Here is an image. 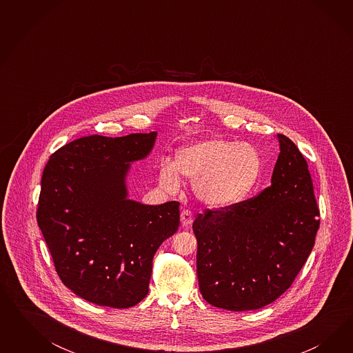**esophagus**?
Here are the masks:
<instances>
[{"mask_svg": "<svg viewBox=\"0 0 353 353\" xmlns=\"http://www.w3.org/2000/svg\"><path fill=\"white\" fill-rule=\"evenodd\" d=\"M180 219H181V224L183 226H189V225L192 224V220H194V216H192V211L182 210Z\"/></svg>", "mask_w": 353, "mask_h": 353, "instance_id": "obj_1", "label": "esophagus"}]
</instances>
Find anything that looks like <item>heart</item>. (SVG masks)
<instances>
[{
  "label": "heart",
  "instance_id": "heart-1",
  "mask_svg": "<svg viewBox=\"0 0 353 353\" xmlns=\"http://www.w3.org/2000/svg\"><path fill=\"white\" fill-rule=\"evenodd\" d=\"M260 172L261 158L255 146L208 139L179 150L174 164L161 161L159 182L167 190H177L181 173L192 180L194 192L202 202L225 208L246 199L256 186Z\"/></svg>",
  "mask_w": 353,
  "mask_h": 353
}]
</instances>
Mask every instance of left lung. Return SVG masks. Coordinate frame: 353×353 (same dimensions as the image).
<instances>
[{
	"label": "left lung",
	"mask_w": 353,
	"mask_h": 353,
	"mask_svg": "<svg viewBox=\"0 0 353 353\" xmlns=\"http://www.w3.org/2000/svg\"><path fill=\"white\" fill-rule=\"evenodd\" d=\"M272 185L255 198L192 223L196 274L203 299L223 310H254L278 299L305 264L320 228L308 164L277 134Z\"/></svg>",
	"instance_id": "1"
}]
</instances>
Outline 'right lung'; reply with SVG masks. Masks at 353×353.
<instances>
[{"instance_id": "obj_1", "label": "right lung", "mask_w": 353, "mask_h": 353, "mask_svg": "<svg viewBox=\"0 0 353 353\" xmlns=\"http://www.w3.org/2000/svg\"><path fill=\"white\" fill-rule=\"evenodd\" d=\"M155 139L157 132L81 137L45 165L37 224L64 286L97 305L124 310L143 299L152 257L179 229V202L128 199L130 163Z\"/></svg>"}]
</instances>
